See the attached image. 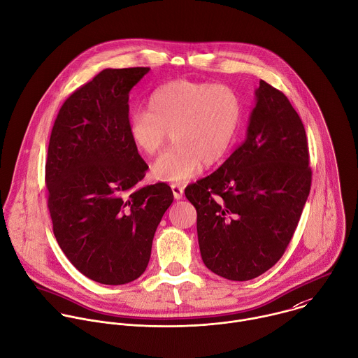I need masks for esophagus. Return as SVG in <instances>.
Listing matches in <instances>:
<instances>
[{"label":"esophagus","mask_w":358,"mask_h":358,"mask_svg":"<svg viewBox=\"0 0 358 358\" xmlns=\"http://www.w3.org/2000/svg\"><path fill=\"white\" fill-rule=\"evenodd\" d=\"M171 187H172V192H173V197L176 200H180L183 197V186H180L178 183H173Z\"/></svg>","instance_id":"1"}]
</instances>
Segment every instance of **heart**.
Returning a JSON list of instances; mask_svg holds the SVG:
<instances>
[{"instance_id":"1","label":"heart","mask_w":358,"mask_h":358,"mask_svg":"<svg viewBox=\"0 0 358 358\" xmlns=\"http://www.w3.org/2000/svg\"><path fill=\"white\" fill-rule=\"evenodd\" d=\"M241 119L242 102L229 85L176 80L151 95L148 109L130 112L127 133L138 151L154 155L173 131L176 144L155 161L152 172L161 180L182 183L201 164L211 166L227 155Z\"/></svg>"}]
</instances>
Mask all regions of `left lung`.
Returning a JSON list of instances; mask_svg holds the SVG:
<instances>
[{"mask_svg": "<svg viewBox=\"0 0 358 358\" xmlns=\"http://www.w3.org/2000/svg\"><path fill=\"white\" fill-rule=\"evenodd\" d=\"M310 182L305 127L287 96L262 80L245 141L185 189L197 211L204 264L232 281L273 267L296 229Z\"/></svg>", "mask_w": 358, "mask_h": 358, "instance_id": "1", "label": "left lung"}]
</instances>
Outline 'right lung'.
<instances>
[{
  "mask_svg": "<svg viewBox=\"0 0 358 358\" xmlns=\"http://www.w3.org/2000/svg\"><path fill=\"white\" fill-rule=\"evenodd\" d=\"M148 67L103 70L74 91L55 120L45 182L53 232L88 278L120 285L147 268L171 187H136L148 165L127 133L129 92Z\"/></svg>",
  "mask_w": 358,
  "mask_h": 358,
  "instance_id": "obj_1",
  "label": "right lung"
}]
</instances>
